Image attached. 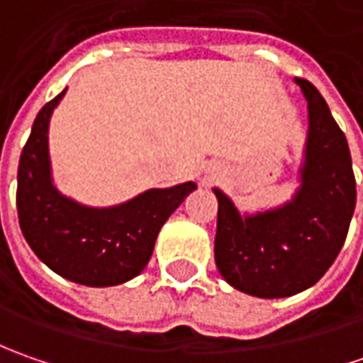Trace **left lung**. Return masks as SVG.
Here are the masks:
<instances>
[{"label":"left lung","mask_w":363,"mask_h":363,"mask_svg":"<svg viewBox=\"0 0 363 363\" xmlns=\"http://www.w3.org/2000/svg\"><path fill=\"white\" fill-rule=\"evenodd\" d=\"M295 82L307 101L309 131L293 200L240 214L230 198L214 188L218 271L228 285L260 299L291 297L313 286L340 255L356 208L347 139L313 84L303 78Z\"/></svg>","instance_id":"left-lung-1"}]
</instances>
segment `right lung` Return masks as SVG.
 I'll list each match as a JSON object with an SVG mask.
<instances>
[{
  "mask_svg": "<svg viewBox=\"0 0 363 363\" xmlns=\"http://www.w3.org/2000/svg\"><path fill=\"white\" fill-rule=\"evenodd\" d=\"M64 92L42 106L21 151L16 194L20 228L35 257L56 274L86 286L121 285L145 269L161 226L198 186L186 182L147 189L111 208L62 196L52 182L48 127Z\"/></svg>",
  "mask_w": 363,
  "mask_h": 363,
  "instance_id": "obj_1",
  "label": "right lung"
}]
</instances>
